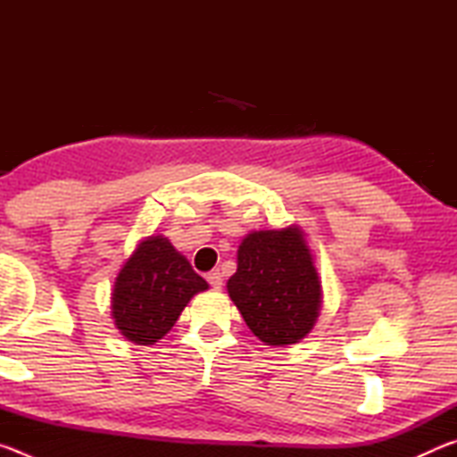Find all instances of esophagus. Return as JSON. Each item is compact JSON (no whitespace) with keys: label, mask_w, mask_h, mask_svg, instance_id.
<instances>
[{"label":"esophagus","mask_w":457,"mask_h":457,"mask_svg":"<svg viewBox=\"0 0 457 457\" xmlns=\"http://www.w3.org/2000/svg\"><path fill=\"white\" fill-rule=\"evenodd\" d=\"M207 282H210L212 288L220 290L221 286H223V278H221V272H220V270H212V272L207 274Z\"/></svg>","instance_id":"obj_1"}]
</instances>
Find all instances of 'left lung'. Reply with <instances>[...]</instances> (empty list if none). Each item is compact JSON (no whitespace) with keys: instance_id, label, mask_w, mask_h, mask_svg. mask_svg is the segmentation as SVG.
<instances>
[{"instance_id":"obj_1","label":"left lung","mask_w":457,"mask_h":457,"mask_svg":"<svg viewBox=\"0 0 457 457\" xmlns=\"http://www.w3.org/2000/svg\"><path fill=\"white\" fill-rule=\"evenodd\" d=\"M229 298L250 330L268 345H292L314 327L320 280L298 228L253 231L237 250Z\"/></svg>"}]
</instances>
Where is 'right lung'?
I'll list each match as a JSON object with an SVG mask.
<instances>
[{"label":"right lung","mask_w":457,"mask_h":457,"mask_svg":"<svg viewBox=\"0 0 457 457\" xmlns=\"http://www.w3.org/2000/svg\"><path fill=\"white\" fill-rule=\"evenodd\" d=\"M204 290L207 282L171 242L153 236L138 244L114 282V324L133 343L153 345L171 330L193 294Z\"/></svg>","instance_id":"1"}]
</instances>
